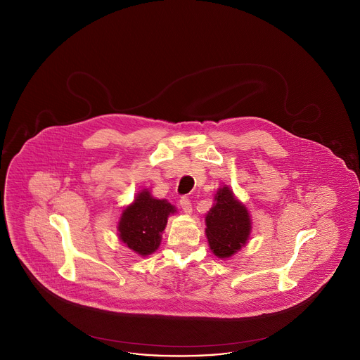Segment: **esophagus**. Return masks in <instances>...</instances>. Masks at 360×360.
<instances>
[{"instance_id":"esophagus-1","label":"esophagus","mask_w":360,"mask_h":360,"mask_svg":"<svg viewBox=\"0 0 360 360\" xmlns=\"http://www.w3.org/2000/svg\"><path fill=\"white\" fill-rule=\"evenodd\" d=\"M179 204H181L182 210H184L186 214H191L193 207H191V202H190V200H188V197H182L181 201H179Z\"/></svg>"}]
</instances>
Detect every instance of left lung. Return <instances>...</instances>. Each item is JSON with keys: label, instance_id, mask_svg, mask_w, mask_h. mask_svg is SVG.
I'll list each match as a JSON object with an SVG mask.
<instances>
[{"label": "left lung", "instance_id": "obj_1", "mask_svg": "<svg viewBox=\"0 0 360 360\" xmlns=\"http://www.w3.org/2000/svg\"><path fill=\"white\" fill-rule=\"evenodd\" d=\"M206 239L212 252L220 259L235 255L252 232L251 214L228 185H221L205 216Z\"/></svg>", "mask_w": 360, "mask_h": 360}]
</instances>
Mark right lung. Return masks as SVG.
<instances>
[{"label":"right lung","instance_id":"add662e5","mask_svg":"<svg viewBox=\"0 0 360 360\" xmlns=\"http://www.w3.org/2000/svg\"><path fill=\"white\" fill-rule=\"evenodd\" d=\"M174 213H176V207L167 200H159L150 188H143L135 200L122 209L117 235L125 247L139 257H148L159 248L162 233Z\"/></svg>","mask_w":360,"mask_h":360}]
</instances>
